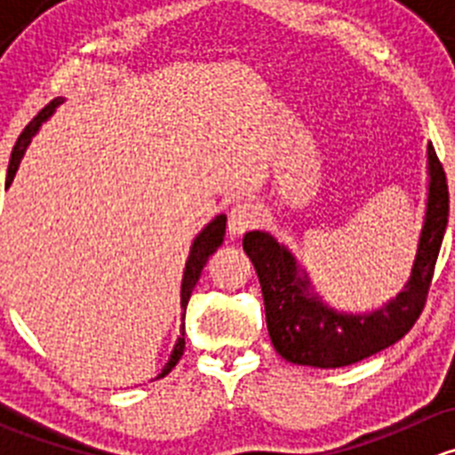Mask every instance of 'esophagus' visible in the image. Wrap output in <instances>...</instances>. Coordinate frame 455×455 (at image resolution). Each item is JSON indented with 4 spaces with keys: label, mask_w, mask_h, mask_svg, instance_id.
I'll list each match as a JSON object with an SVG mask.
<instances>
[{
    "label": "esophagus",
    "mask_w": 455,
    "mask_h": 455,
    "mask_svg": "<svg viewBox=\"0 0 455 455\" xmlns=\"http://www.w3.org/2000/svg\"><path fill=\"white\" fill-rule=\"evenodd\" d=\"M261 222V211L259 206L244 202V204H235L228 213V235L240 237L244 235L251 228L259 227Z\"/></svg>",
    "instance_id": "esophagus-1"
}]
</instances>
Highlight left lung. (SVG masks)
<instances>
[{
    "label": "left lung",
    "mask_w": 455,
    "mask_h": 455,
    "mask_svg": "<svg viewBox=\"0 0 455 455\" xmlns=\"http://www.w3.org/2000/svg\"><path fill=\"white\" fill-rule=\"evenodd\" d=\"M427 164L429 194L411 275L405 288L374 313L347 315L325 306L286 246L270 233H246L242 246L259 277L270 341L283 359L310 368H343L394 346L410 332L425 308L449 220L447 176L431 145Z\"/></svg>",
    "instance_id": "8db88e82"
}]
</instances>
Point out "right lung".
I'll list each match as a JSON object with an SVG mask.
<instances>
[{
    "label": "right lung",
    "mask_w": 455,
    "mask_h": 455,
    "mask_svg": "<svg viewBox=\"0 0 455 455\" xmlns=\"http://www.w3.org/2000/svg\"><path fill=\"white\" fill-rule=\"evenodd\" d=\"M63 103V99H54L50 100L48 105H45L44 109H41L39 114H36L35 118L26 125V130L21 132L20 139H17L15 147H12V154H11V163H8V176H6V187L11 185L12 178H15L17 173V167H20L21 158H24L26 154V147L30 145L32 136L36 134V130L41 127V123L45 121V118L50 116V114L54 112V109L59 108V105ZM224 233H227V215H218L215 220H211L209 224H206L204 228H202V233L198 237L194 240V244H191V251H189V259H187L185 264V275H182V286H180V308L187 310V304H189V297L191 292H194L196 283H198L200 275H202V268L206 266V261H209V257L215 253V251L222 246L224 242ZM182 352H185V325H182V334L178 337L176 346H173V352L172 356H169V361L164 363L163 371H160L156 379H163V376H167L169 371L176 368V363L180 361Z\"/></svg>",
    "instance_id": "obj_1"
}]
</instances>
